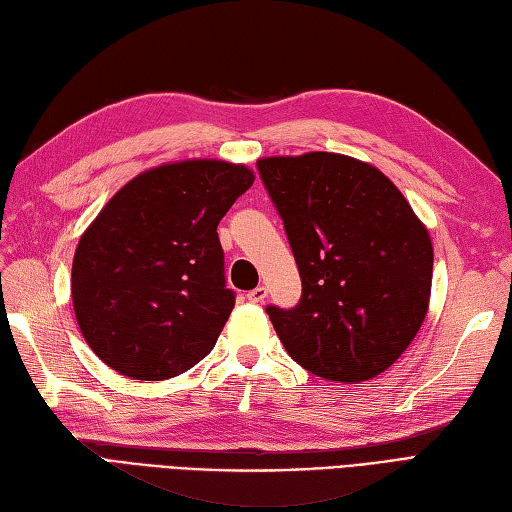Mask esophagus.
Instances as JSON below:
<instances>
[{
	"instance_id": "1",
	"label": "esophagus",
	"mask_w": 512,
	"mask_h": 512,
	"mask_svg": "<svg viewBox=\"0 0 512 512\" xmlns=\"http://www.w3.org/2000/svg\"><path fill=\"white\" fill-rule=\"evenodd\" d=\"M267 298V289L265 287H256L252 291H247V300L249 302H265Z\"/></svg>"
}]
</instances>
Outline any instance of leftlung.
Listing matches in <instances>:
<instances>
[{
	"instance_id": "obj_1",
	"label": "left lung",
	"mask_w": 512,
	"mask_h": 512,
	"mask_svg": "<svg viewBox=\"0 0 512 512\" xmlns=\"http://www.w3.org/2000/svg\"><path fill=\"white\" fill-rule=\"evenodd\" d=\"M302 278L293 309L267 306L282 346L328 381L377 377L412 344L429 309L427 227L379 168L313 151L258 160Z\"/></svg>"
}]
</instances>
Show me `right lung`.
I'll return each instance as SVG.
<instances>
[{"instance_id": "right-lung-1", "label": "right lung", "mask_w": 512, "mask_h": 512, "mask_svg": "<svg viewBox=\"0 0 512 512\" xmlns=\"http://www.w3.org/2000/svg\"><path fill=\"white\" fill-rule=\"evenodd\" d=\"M254 184L245 164L184 160L124 184L78 241L72 302L85 342L140 381L190 370L234 309L217 225Z\"/></svg>"}]
</instances>
